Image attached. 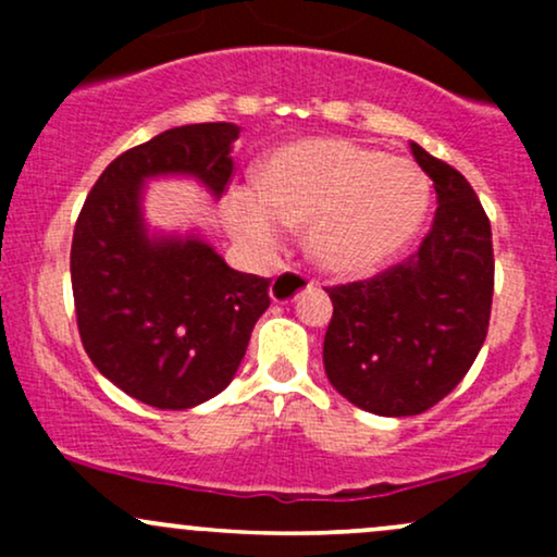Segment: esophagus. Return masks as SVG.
I'll return each mask as SVG.
<instances>
[{"mask_svg":"<svg viewBox=\"0 0 557 557\" xmlns=\"http://www.w3.org/2000/svg\"><path fill=\"white\" fill-rule=\"evenodd\" d=\"M309 277H306L304 272L298 270H283L277 274V277L272 280V287H270V296L274 304H287V300H296L300 290H306V287H311Z\"/></svg>","mask_w":557,"mask_h":557,"instance_id":"esophagus-1","label":"esophagus"}]
</instances>
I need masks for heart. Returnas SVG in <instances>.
I'll return each mask as SVG.
<instances>
[{
  "label": "heart",
  "mask_w": 557,
  "mask_h": 557,
  "mask_svg": "<svg viewBox=\"0 0 557 557\" xmlns=\"http://www.w3.org/2000/svg\"><path fill=\"white\" fill-rule=\"evenodd\" d=\"M430 181L411 159L345 138H306L272 151L257 188H233V235L257 251L306 225V251L324 272L356 277L393 261L424 222Z\"/></svg>",
  "instance_id": "b5f03b06"
}]
</instances>
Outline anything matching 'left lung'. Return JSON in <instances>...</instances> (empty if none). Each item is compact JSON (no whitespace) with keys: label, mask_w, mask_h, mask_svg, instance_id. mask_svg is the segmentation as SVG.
<instances>
[{"label":"left lung","mask_w":557,"mask_h":557,"mask_svg":"<svg viewBox=\"0 0 557 557\" xmlns=\"http://www.w3.org/2000/svg\"><path fill=\"white\" fill-rule=\"evenodd\" d=\"M411 154L437 194L419 251L369 280L327 287L324 372L376 417H417L463 380L487 337L495 287L492 230L474 188L419 144Z\"/></svg>","instance_id":"8db88e82"}]
</instances>
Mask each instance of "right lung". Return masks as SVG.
Segmentation results:
<instances>
[{
    "label": "right lung",
    "instance_id": "add662e5",
    "mask_svg": "<svg viewBox=\"0 0 557 557\" xmlns=\"http://www.w3.org/2000/svg\"><path fill=\"white\" fill-rule=\"evenodd\" d=\"M240 127H172L133 146L99 175L70 248L75 317L88 359L146 406L183 411L214 398L238 372L270 280L235 272L201 238H149L140 185L194 175L222 196Z\"/></svg>",
    "mask_w": 557,
    "mask_h": 557
}]
</instances>
